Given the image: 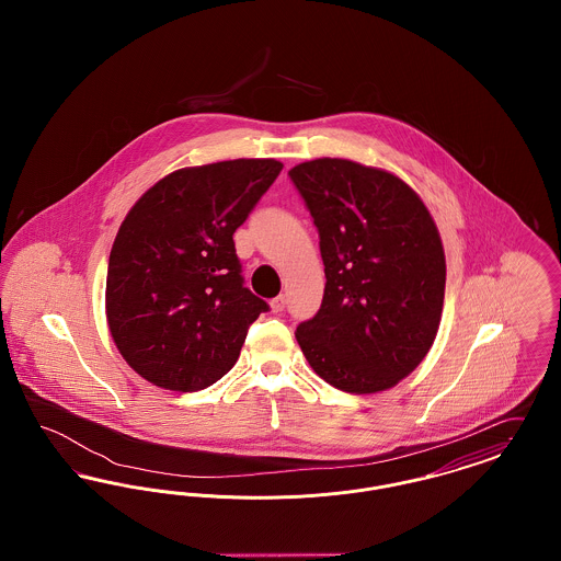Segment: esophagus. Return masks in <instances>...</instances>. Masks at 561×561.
<instances>
[{
	"mask_svg": "<svg viewBox=\"0 0 561 561\" xmlns=\"http://www.w3.org/2000/svg\"><path fill=\"white\" fill-rule=\"evenodd\" d=\"M268 305H271V311H273V313H279V311L286 309V296L279 294V296H275Z\"/></svg>",
	"mask_w": 561,
	"mask_h": 561,
	"instance_id": "obj_1",
	"label": "esophagus"
}]
</instances>
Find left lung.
Segmentation results:
<instances>
[{
	"instance_id": "obj_1",
	"label": "left lung",
	"mask_w": 561,
	"mask_h": 561,
	"mask_svg": "<svg viewBox=\"0 0 561 561\" xmlns=\"http://www.w3.org/2000/svg\"><path fill=\"white\" fill-rule=\"evenodd\" d=\"M320 231L321 309L296 328L309 366L328 385L378 393L414 373L433 345L446 256L433 216L400 176L341 158L288 172Z\"/></svg>"
}]
</instances>
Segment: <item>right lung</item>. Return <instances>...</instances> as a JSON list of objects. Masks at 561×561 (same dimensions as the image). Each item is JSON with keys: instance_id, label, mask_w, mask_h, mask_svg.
Masks as SVG:
<instances>
[{"instance_id": "1", "label": "right lung", "mask_w": 561, "mask_h": 561, "mask_svg": "<svg viewBox=\"0 0 561 561\" xmlns=\"http://www.w3.org/2000/svg\"><path fill=\"white\" fill-rule=\"evenodd\" d=\"M284 163L229 160L163 176L126 214L108 254V332L134 373L199 391L229 373L268 305L243 288L233 233Z\"/></svg>"}]
</instances>
